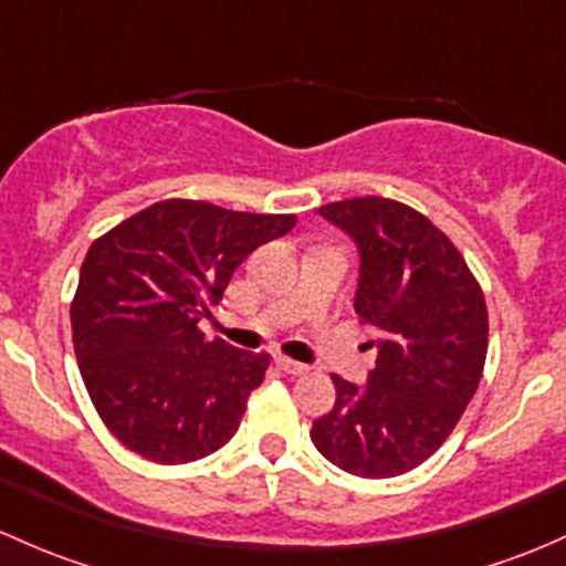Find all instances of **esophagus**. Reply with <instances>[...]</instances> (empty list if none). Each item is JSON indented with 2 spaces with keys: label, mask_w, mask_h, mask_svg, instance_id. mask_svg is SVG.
I'll list each match as a JSON object with an SVG mask.
<instances>
[{
  "label": "esophagus",
  "mask_w": 566,
  "mask_h": 566,
  "mask_svg": "<svg viewBox=\"0 0 566 566\" xmlns=\"http://www.w3.org/2000/svg\"><path fill=\"white\" fill-rule=\"evenodd\" d=\"M273 363H276V368L279 371H284V374H293V377H301V374H306L308 368L303 366V363H298V360H290V358H284V355H276V358H273Z\"/></svg>",
  "instance_id": "esophagus-1"
}]
</instances>
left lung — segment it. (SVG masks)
<instances>
[{"mask_svg": "<svg viewBox=\"0 0 566 566\" xmlns=\"http://www.w3.org/2000/svg\"><path fill=\"white\" fill-rule=\"evenodd\" d=\"M358 247L355 314L377 328L366 385L333 374L336 403L312 442L358 478L409 472L450 437L485 366L488 312L480 284L448 235L415 208L353 198L319 208Z\"/></svg>", "mask_w": 566, "mask_h": 566, "instance_id": "8db88e82", "label": "left lung"}]
</instances>
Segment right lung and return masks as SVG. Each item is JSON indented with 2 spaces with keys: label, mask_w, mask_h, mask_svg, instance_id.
I'll use <instances>...</instances> for the list:
<instances>
[{
  "label": "right lung",
  "mask_w": 566,
  "mask_h": 566,
  "mask_svg": "<svg viewBox=\"0 0 566 566\" xmlns=\"http://www.w3.org/2000/svg\"><path fill=\"white\" fill-rule=\"evenodd\" d=\"M293 228L290 213L163 200L88 247L70 308L75 358L124 448L189 463L233 439L268 355L206 342L198 325L211 319L235 268Z\"/></svg>",
  "instance_id": "add662e5"
}]
</instances>
